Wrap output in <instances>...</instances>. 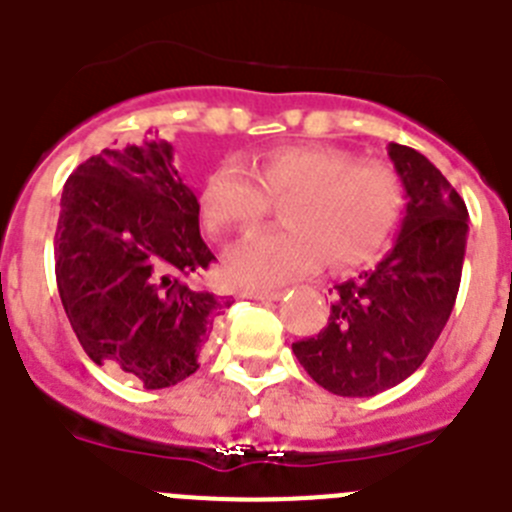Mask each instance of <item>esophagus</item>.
<instances>
[{
  "instance_id": "esophagus-1",
  "label": "esophagus",
  "mask_w": 512,
  "mask_h": 512,
  "mask_svg": "<svg viewBox=\"0 0 512 512\" xmlns=\"http://www.w3.org/2000/svg\"><path fill=\"white\" fill-rule=\"evenodd\" d=\"M247 298H255V300H278L283 295L280 288H250L247 290Z\"/></svg>"
}]
</instances>
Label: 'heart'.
<instances>
[{"label":"heart","mask_w":512,"mask_h":512,"mask_svg":"<svg viewBox=\"0 0 512 512\" xmlns=\"http://www.w3.org/2000/svg\"><path fill=\"white\" fill-rule=\"evenodd\" d=\"M401 197L391 166L356 164V156L338 148L290 146L267 151L250 169L224 161L207 176L199 202L217 237L260 227L272 202H283L288 229L252 234L227 255L237 283L278 285L323 257L346 267L371 255L399 217Z\"/></svg>","instance_id":"b5f03b06"}]
</instances>
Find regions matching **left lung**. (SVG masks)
<instances>
[{
    "label": "left lung",
    "instance_id": "8db88e82",
    "mask_svg": "<svg viewBox=\"0 0 512 512\" xmlns=\"http://www.w3.org/2000/svg\"><path fill=\"white\" fill-rule=\"evenodd\" d=\"M407 191V214L389 255L358 280L336 285L328 326L293 343L318 386L374 396L424 364L455 308L467 242V207L419 151L389 143Z\"/></svg>",
    "mask_w": 512,
    "mask_h": 512
}]
</instances>
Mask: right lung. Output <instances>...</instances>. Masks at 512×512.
Listing matches in <instances>:
<instances>
[{
    "label": "right lung",
    "instance_id": "obj_1",
    "mask_svg": "<svg viewBox=\"0 0 512 512\" xmlns=\"http://www.w3.org/2000/svg\"><path fill=\"white\" fill-rule=\"evenodd\" d=\"M214 262L199 202L174 146L148 131L138 146L103 148L65 181L55 232L62 308L98 366L166 389L199 369L214 315L229 303L186 278Z\"/></svg>",
    "mask_w": 512,
    "mask_h": 512
}]
</instances>
